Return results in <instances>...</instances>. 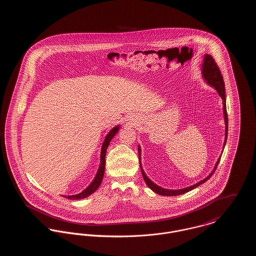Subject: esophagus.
<instances>
[{"mask_svg": "<svg viewBox=\"0 0 256 256\" xmlns=\"http://www.w3.org/2000/svg\"><path fill=\"white\" fill-rule=\"evenodd\" d=\"M131 120H132V119H131Z\"/></svg>", "mask_w": 256, "mask_h": 256, "instance_id": "esophagus-1", "label": "esophagus"}]
</instances>
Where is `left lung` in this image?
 <instances>
[{"instance_id":"8db88e82","label":"left lung","mask_w":256,"mask_h":256,"mask_svg":"<svg viewBox=\"0 0 256 256\" xmlns=\"http://www.w3.org/2000/svg\"><path fill=\"white\" fill-rule=\"evenodd\" d=\"M202 64H201V74H202V78L204 80V82L214 88L218 94L220 96V98L222 100V114H224V145H222V148L226 146V138H228V114H226V92H224V82L222 80V76L220 74L219 68L217 66V64L215 63L214 59L212 58L211 55L209 54H204L203 56V60H202ZM138 152H139V160H140V168H141V172L143 174V178L145 180L146 185L156 194L162 195V196H176V195H180V194H184L196 187H198L199 185H201L202 183L206 182L211 176L212 174L215 172L218 164H219L220 160L222 154L220 156L218 160L215 164L214 168L212 170V172L209 174L208 176H206L204 180H202L199 182L195 183L193 185H190L188 187H185L182 189H166L164 187H160L158 185H156L154 182H152L148 176H146L143 168H142V162H141V146L138 145Z\"/></svg>"}]
</instances>
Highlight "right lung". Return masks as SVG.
I'll list each match as a JSON object with an SVG mask.
<instances>
[{
	"label": "right lung",
	"mask_w": 256,
	"mask_h": 256,
	"mask_svg": "<svg viewBox=\"0 0 256 256\" xmlns=\"http://www.w3.org/2000/svg\"><path fill=\"white\" fill-rule=\"evenodd\" d=\"M120 129V125H116L115 127H113L110 132L108 133V135L106 136V139L102 143V150H100V164L98 170V172L94 178V180L90 183V185L84 189L80 193L76 194V195H62L63 197L70 199V200H80V199H84L88 197L90 194H92L94 192H96L98 190V188L100 187V185L102 184V182L104 180V168H106V150L110 146V141L113 139V137L118 133Z\"/></svg>",
	"instance_id": "1"
}]
</instances>
